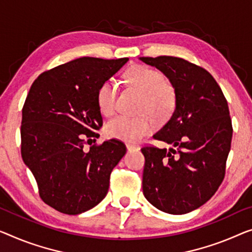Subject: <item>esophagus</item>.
Wrapping results in <instances>:
<instances>
[{
    "instance_id": "esophagus-1",
    "label": "esophagus",
    "mask_w": 252,
    "mask_h": 252,
    "mask_svg": "<svg viewBox=\"0 0 252 252\" xmlns=\"http://www.w3.org/2000/svg\"><path fill=\"white\" fill-rule=\"evenodd\" d=\"M126 149L129 150V152H132V150H136L137 147H136V146H132V145H130V144H126Z\"/></svg>"
}]
</instances>
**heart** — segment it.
<instances>
[{
  "label": "heart",
  "instance_id": "1",
  "mask_svg": "<svg viewBox=\"0 0 252 252\" xmlns=\"http://www.w3.org/2000/svg\"><path fill=\"white\" fill-rule=\"evenodd\" d=\"M125 77L131 86L144 94L139 108L141 114L152 115L157 121L170 118L176 105V95L174 88L160 71L146 65H133L126 71ZM116 96L118 88L113 80H106L99 86L96 100L100 113L104 115L113 113ZM149 115L139 118L116 115L105 125V134L108 138L122 141L137 142L154 129L153 120Z\"/></svg>",
  "mask_w": 252,
  "mask_h": 252
}]
</instances>
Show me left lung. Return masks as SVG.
Listing matches in <instances>:
<instances>
[{
  "label": "left lung",
  "mask_w": 252,
  "mask_h": 252,
  "mask_svg": "<svg viewBox=\"0 0 252 252\" xmlns=\"http://www.w3.org/2000/svg\"><path fill=\"white\" fill-rule=\"evenodd\" d=\"M170 79L173 115L153 136L170 149L145 146L142 192L162 212L181 215L200 207L223 182L233 127L227 100L207 70L181 58H140Z\"/></svg>",
  "instance_id": "8db88e82"
}]
</instances>
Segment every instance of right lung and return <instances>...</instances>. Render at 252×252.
Returning a JSON list of instances; mask_svg holds the SVG:
<instances>
[{"label": "right lung", "mask_w": 252, "mask_h": 252, "mask_svg": "<svg viewBox=\"0 0 252 252\" xmlns=\"http://www.w3.org/2000/svg\"><path fill=\"white\" fill-rule=\"evenodd\" d=\"M127 58H80L40 73L22 107L21 156L38 186L39 197L60 213L77 215L107 194L113 168L126 152L118 139L103 144L97 105L99 86Z\"/></svg>", "instance_id": "add662e5"}]
</instances>
